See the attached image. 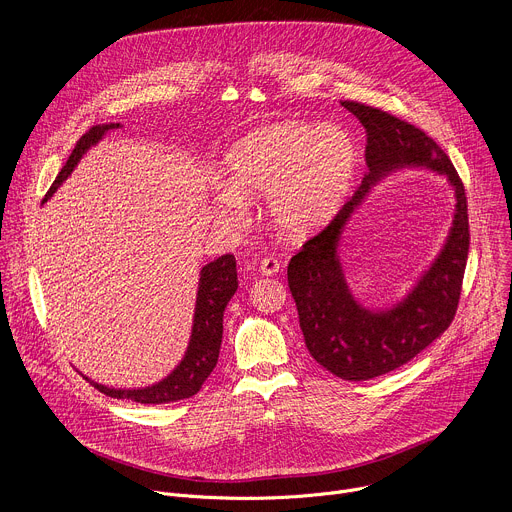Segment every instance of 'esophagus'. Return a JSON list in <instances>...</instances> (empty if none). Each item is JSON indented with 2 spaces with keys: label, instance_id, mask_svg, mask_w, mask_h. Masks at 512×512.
Instances as JSON below:
<instances>
[{
  "label": "esophagus",
  "instance_id": "1",
  "mask_svg": "<svg viewBox=\"0 0 512 512\" xmlns=\"http://www.w3.org/2000/svg\"><path fill=\"white\" fill-rule=\"evenodd\" d=\"M279 267H281V263H279L275 257H265V259L261 261V265H259V269H261L263 275H275V273L279 271Z\"/></svg>",
  "mask_w": 512,
  "mask_h": 512
}]
</instances>
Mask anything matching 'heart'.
Returning a JSON list of instances; mask_svg holds the SVG:
<instances>
[{
  "mask_svg": "<svg viewBox=\"0 0 512 512\" xmlns=\"http://www.w3.org/2000/svg\"><path fill=\"white\" fill-rule=\"evenodd\" d=\"M356 168V145L340 127L298 121L267 125L237 141L227 154L229 188H221V202L237 210L239 194H265L269 223L289 239H302L338 214Z\"/></svg>",
  "mask_w": 512,
  "mask_h": 512,
  "instance_id": "heart-1",
  "label": "heart"
}]
</instances>
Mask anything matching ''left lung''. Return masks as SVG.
<instances>
[{
    "label": "left lung",
    "instance_id": "obj_1",
    "mask_svg": "<svg viewBox=\"0 0 512 512\" xmlns=\"http://www.w3.org/2000/svg\"><path fill=\"white\" fill-rule=\"evenodd\" d=\"M342 107L367 131L364 156L369 174L328 227L291 257L287 283L314 360L344 381H369L399 369L452 324L470 249L468 202L452 160L425 131L358 101H342ZM403 165H423L449 176L457 192L455 223L443 253L408 298L391 311L371 313L360 309L347 291L337 243L351 210L368 188Z\"/></svg>",
    "mask_w": 512,
    "mask_h": 512
}]
</instances>
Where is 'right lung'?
<instances>
[{
	"instance_id": "right-lung-1",
	"label": "right lung",
	"mask_w": 512,
	"mask_h": 512,
	"mask_svg": "<svg viewBox=\"0 0 512 512\" xmlns=\"http://www.w3.org/2000/svg\"><path fill=\"white\" fill-rule=\"evenodd\" d=\"M119 123L113 125H97L91 127L75 145V150L68 156L66 164L58 172L56 180L52 182L50 190L44 196V202L52 196V192L68 178L83 158V154L95 145L107 129H115ZM237 261L235 257L223 255L208 265L202 267L200 271V283H198V296H196V312H194V326H192V336L188 350L182 358L178 367L160 383L145 387V389H109L99 383L87 381L105 393L107 397L113 399H129L135 403L143 405H160V403H172L180 399H188L196 395L212 369L216 367L218 360V350H221V340H223V314L229 304V300L235 296L237 291Z\"/></svg>"
}]
</instances>
